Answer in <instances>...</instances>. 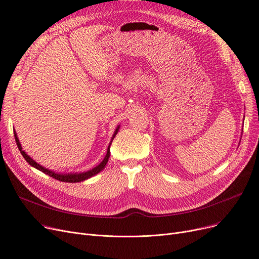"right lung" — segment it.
Returning <instances> with one entry per match:
<instances>
[{"mask_svg":"<svg viewBox=\"0 0 259 259\" xmlns=\"http://www.w3.org/2000/svg\"><path fill=\"white\" fill-rule=\"evenodd\" d=\"M119 127H120V126L118 125V127L116 128V131H115V133H114V135H113L112 141H113V139L115 138V136L117 135V133H118V131H119ZM14 134H15L16 142H17V145H18L19 150H20V153L23 155V157L25 158L26 161H27L31 166H33V167H35L36 169H39V170L43 171L44 174H46V175H48V176H51V177H53V178H55V179H57V180H59V181H63V182H70V183L81 182V181H84V180H86V179H89V178L95 176V175L98 174V173H100V171L105 167V165H106V163H107V161H108L109 155H110L109 147H110V144H112V141H110V143H109V145H108V149H107L106 155H105L104 159L102 160V162H101L100 164H98L97 166H95L94 168H92V169H90V170H88V171H83V173H68V174L56 173V171H53V170H51V169H48V168H46V167L40 165L39 163H36L33 159H31L25 152H24V151L22 150V146H21V143H20V141H19V139H18L16 131H14Z\"/></svg>","mask_w":259,"mask_h":259,"instance_id":"obj_1","label":"right lung"}]
</instances>
